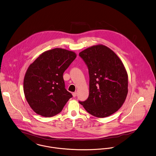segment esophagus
<instances>
[{
	"label": "esophagus",
	"instance_id": "esophagus-1",
	"mask_svg": "<svg viewBox=\"0 0 156 156\" xmlns=\"http://www.w3.org/2000/svg\"><path fill=\"white\" fill-rule=\"evenodd\" d=\"M72 95H73V97L76 96V92H73V93H72Z\"/></svg>",
	"mask_w": 156,
	"mask_h": 156
}]
</instances>
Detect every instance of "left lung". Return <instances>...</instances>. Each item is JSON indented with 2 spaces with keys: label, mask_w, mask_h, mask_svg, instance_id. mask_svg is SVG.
<instances>
[{
  "label": "left lung",
  "mask_w": 156,
  "mask_h": 156,
  "mask_svg": "<svg viewBox=\"0 0 156 156\" xmlns=\"http://www.w3.org/2000/svg\"><path fill=\"white\" fill-rule=\"evenodd\" d=\"M79 55L89 74V96L80 104L95 117L110 116L121 107L128 94V75L123 63L104 45L89 48Z\"/></svg>",
  "instance_id": "8db88e82"
}]
</instances>
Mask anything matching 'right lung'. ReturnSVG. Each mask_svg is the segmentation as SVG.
<instances>
[{
    "mask_svg": "<svg viewBox=\"0 0 156 156\" xmlns=\"http://www.w3.org/2000/svg\"><path fill=\"white\" fill-rule=\"evenodd\" d=\"M75 52L55 48L41 54L29 66L23 90L32 109L44 117L62 112L72 94L65 88L63 73L76 58Z\"/></svg>",
    "mask_w": 156,
    "mask_h": 156,
    "instance_id": "obj_1",
    "label": "right lung"
}]
</instances>
